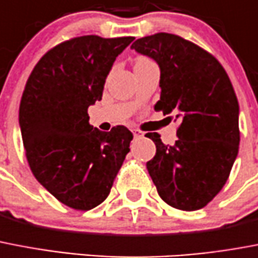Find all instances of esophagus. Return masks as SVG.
Instances as JSON below:
<instances>
[{"label": "esophagus", "instance_id": "34e87169", "mask_svg": "<svg viewBox=\"0 0 258 258\" xmlns=\"http://www.w3.org/2000/svg\"><path fill=\"white\" fill-rule=\"evenodd\" d=\"M133 136H135V137H140V136H142V135L140 131H133Z\"/></svg>", "mask_w": 258, "mask_h": 258}]
</instances>
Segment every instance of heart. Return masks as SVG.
I'll use <instances>...</instances> for the list:
<instances>
[{"label":"heart","instance_id":"1","mask_svg":"<svg viewBox=\"0 0 258 258\" xmlns=\"http://www.w3.org/2000/svg\"><path fill=\"white\" fill-rule=\"evenodd\" d=\"M149 63H154L153 61L150 58H148V57H139V58L136 59V65H149Z\"/></svg>","mask_w":258,"mask_h":258}]
</instances>
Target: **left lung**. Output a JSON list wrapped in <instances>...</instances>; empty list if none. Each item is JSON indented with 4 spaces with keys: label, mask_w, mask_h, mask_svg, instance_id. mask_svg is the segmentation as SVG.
<instances>
[{
    "label": "left lung",
    "mask_w": 258,
    "mask_h": 258,
    "mask_svg": "<svg viewBox=\"0 0 258 258\" xmlns=\"http://www.w3.org/2000/svg\"><path fill=\"white\" fill-rule=\"evenodd\" d=\"M131 47L160 67L161 96L154 110L180 119L173 146L164 145L158 133L146 135L156 144L148 172L168 205L187 212L201 209L225 185L238 153L233 85L216 57L176 34L156 33Z\"/></svg>",
    "instance_id": "left-lung-1"
}]
</instances>
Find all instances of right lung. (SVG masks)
I'll use <instances>...</instances> for the list:
<instances>
[{"label":"right lung","mask_w":258,"mask_h":258,"mask_svg":"<svg viewBox=\"0 0 258 258\" xmlns=\"http://www.w3.org/2000/svg\"><path fill=\"white\" fill-rule=\"evenodd\" d=\"M135 37L82 36L46 51L29 76L20 127L30 170L59 203L90 211L110 193L133 139L122 125L101 132L88 108L102 98L116 57Z\"/></svg>","instance_id":"right-lung-1"}]
</instances>
